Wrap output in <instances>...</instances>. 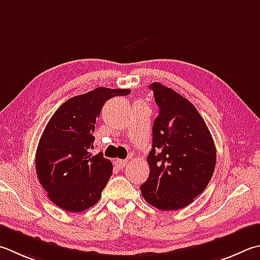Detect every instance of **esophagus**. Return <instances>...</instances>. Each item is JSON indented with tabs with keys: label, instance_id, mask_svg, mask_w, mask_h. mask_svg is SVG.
<instances>
[{
	"label": "esophagus",
	"instance_id": "1",
	"mask_svg": "<svg viewBox=\"0 0 260 260\" xmlns=\"http://www.w3.org/2000/svg\"><path fill=\"white\" fill-rule=\"evenodd\" d=\"M127 164V160H121V159H117L115 160V165L118 168H124Z\"/></svg>",
	"mask_w": 260,
	"mask_h": 260
}]
</instances>
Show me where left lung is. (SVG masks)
<instances>
[{"label":"left lung","mask_w":260,"mask_h":260,"mask_svg":"<svg viewBox=\"0 0 260 260\" xmlns=\"http://www.w3.org/2000/svg\"><path fill=\"white\" fill-rule=\"evenodd\" d=\"M159 115L152 127L150 174L141 185L146 202L160 210H177L205 191L216 166V148L197 108L181 94L152 83Z\"/></svg>","instance_id":"left-lung-1"}]
</instances>
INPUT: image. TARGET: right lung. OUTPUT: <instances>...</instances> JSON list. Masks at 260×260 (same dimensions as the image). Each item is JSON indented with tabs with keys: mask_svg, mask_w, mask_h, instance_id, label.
Returning a JSON list of instances; mask_svg holds the SVG:
<instances>
[{
	"mask_svg": "<svg viewBox=\"0 0 260 260\" xmlns=\"http://www.w3.org/2000/svg\"><path fill=\"white\" fill-rule=\"evenodd\" d=\"M131 89L98 87L74 96L51 117L36 150V174L49 199L61 209L79 212L100 200L112 173L102 152L92 155L96 118L109 99Z\"/></svg>",
	"mask_w": 260,
	"mask_h": 260,
	"instance_id": "1",
	"label": "right lung"
}]
</instances>
